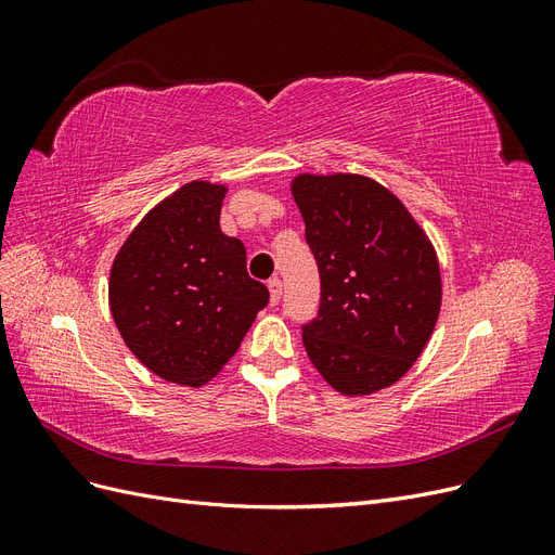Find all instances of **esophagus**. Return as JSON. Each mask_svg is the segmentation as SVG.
Here are the masks:
<instances>
[{"mask_svg":"<svg viewBox=\"0 0 555 555\" xmlns=\"http://www.w3.org/2000/svg\"><path fill=\"white\" fill-rule=\"evenodd\" d=\"M268 289H271V306H278L280 296H282V282L278 278L268 280Z\"/></svg>","mask_w":555,"mask_h":555,"instance_id":"1","label":"esophagus"}]
</instances>
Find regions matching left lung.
Here are the masks:
<instances>
[{
    "label": "left lung",
    "instance_id": "8db88e82",
    "mask_svg": "<svg viewBox=\"0 0 555 555\" xmlns=\"http://www.w3.org/2000/svg\"><path fill=\"white\" fill-rule=\"evenodd\" d=\"M322 300L304 326L312 365L335 391L371 396L405 375L442 306L435 247L402 201L357 173L292 180Z\"/></svg>",
    "mask_w": 555,
    "mask_h": 555
}]
</instances>
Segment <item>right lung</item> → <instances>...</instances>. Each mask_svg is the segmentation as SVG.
<instances>
[{"label":"right lung","instance_id":"1","mask_svg":"<svg viewBox=\"0 0 555 555\" xmlns=\"http://www.w3.org/2000/svg\"><path fill=\"white\" fill-rule=\"evenodd\" d=\"M227 188L192 180L150 210L115 255L108 306L150 373L204 386L236 354L268 304L245 245L220 229Z\"/></svg>","mask_w":555,"mask_h":555}]
</instances>
